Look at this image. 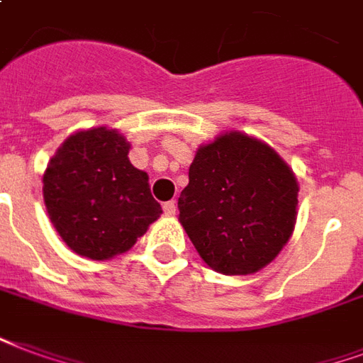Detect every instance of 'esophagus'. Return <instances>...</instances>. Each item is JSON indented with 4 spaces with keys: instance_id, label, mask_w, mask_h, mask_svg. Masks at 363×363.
<instances>
[{
    "instance_id": "esophagus-1",
    "label": "esophagus",
    "mask_w": 363,
    "mask_h": 363,
    "mask_svg": "<svg viewBox=\"0 0 363 363\" xmlns=\"http://www.w3.org/2000/svg\"><path fill=\"white\" fill-rule=\"evenodd\" d=\"M163 213H165V216H174V213H177V203H174V200L163 203Z\"/></svg>"
}]
</instances>
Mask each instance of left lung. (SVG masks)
<instances>
[{"mask_svg":"<svg viewBox=\"0 0 363 363\" xmlns=\"http://www.w3.org/2000/svg\"><path fill=\"white\" fill-rule=\"evenodd\" d=\"M296 206L298 181L281 155L230 130L196 152L179 198V221L211 269L250 275L289 242Z\"/></svg>","mask_w":363,"mask_h":363,"instance_id":"1","label":"left lung"}]
</instances>
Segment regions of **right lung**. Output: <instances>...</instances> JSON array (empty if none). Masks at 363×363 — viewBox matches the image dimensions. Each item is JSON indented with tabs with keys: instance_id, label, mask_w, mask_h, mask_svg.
<instances>
[{
	"instance_id": "right-lung-1",
	"label": "right lung",
	"mask_w": 363,
	"mask_h": 363,
	"mask_svg": "<svg viewBox=\"0 0 363 363\" xmlns=\"http://www.w3.org/2000/svg\"><path fill=\"white\" fill-rule=\"evenodd\" d=\"M128 150L119 130L98 127L69 136L48 163V216L79 256L109 259L123 254L161 216L147 173L128 161Z\"/></svg>"
}]
</instances>
